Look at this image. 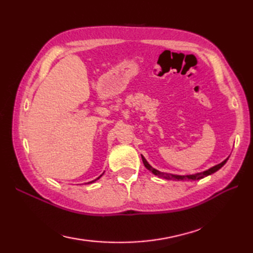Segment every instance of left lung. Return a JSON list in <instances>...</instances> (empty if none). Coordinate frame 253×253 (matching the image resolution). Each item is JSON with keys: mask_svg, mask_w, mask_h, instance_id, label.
<instances>
[{"mask_svg": "<svg viewBox=\"0 0 253 253\" xmlns=\"http://www.w3.org/2000/svg\"><path fill=\"white\" fill-rule=\"evenodd\" d=\"M230 157H227L224 161H222L221 163L217 164L212 166V168H211L207 170H204V171H201V173H196V174H192V175H174V174H168V173H162V171H160L156 169H153L152 166L147 162V160L145 159V157L141 156V159H143V163L145 165V168L150 170L152 174H155L156 176L160 177V178H163V179H168V180H171V179H175V180H200L202 179V178H204L206 176H209L211 175L213 173H215V171L219 170L222 166L226 163L227 160H229Z\"/></svg>", "mask_w": 253, "mask_h": 253, "instance_id": "1", "label": "left lung"}]
</instances>
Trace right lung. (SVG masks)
<instances>
[{
    "label": "right lung",
    "instance_id": "add662e5",
    "mask_svg": "<svg viewBox=\"0 0 253 253\" xmlns=\"http://www.w3.org/2000/svg\"><path fill=\"white\" fill-rule=\"evenodd\" d=\"M103 174H104V173H103ZM103 174H102V175H100V176H98V177L96 178V179H94V180H92V181H89V182H87V183H92V182H95L96 180H98V179H100V178H101V177L103 176Z\"/></svg>",
    "mask_w": 253,
    "mask_h": 253
}]
</instances>
